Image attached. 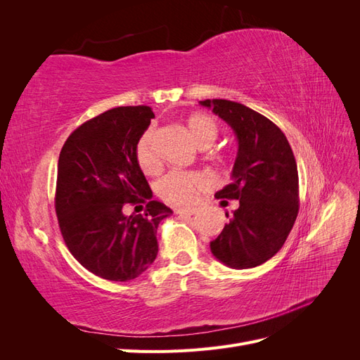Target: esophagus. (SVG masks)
Instances as JSON below:
<instances>
[{
	"instance_id": "esophagus-1",
	"label": "esophagus",
	"mask_w": 360,
	"mask_h": 360,
	"mask_svg": "<svg viewBox=\"0 0 360 360\" xmlns=\"http://www.w3.org/2000/svg\"><path fill=\"white\" fill-rule=\"evenodd\" d=\"M174 212H176V214H180V216H192V214L197 213L198 210L197 209H176Z\"/></svg>"
}]
</instances>
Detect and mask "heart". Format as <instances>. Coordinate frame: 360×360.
I'll return each mask as SVG.
<instances>
[{"instance_id": "heart-1", "label": "heart", "mask_w": 360, "mask_h": 360, "mask_svg": "<svg viewBox=\"0 0 360 360\" xmlns=\"http://www.w3.org/2000/svg\"><path fill=\"white\" fill-rule=\"evenodd\" d=\"M186 126L198 147H210L217 135H219V126L214 120L202 112L191 114L186 118ZM156 129L153 126L147 127L136 141L135 158L139 168L147 174L156 172L159 168V158L156 153ZM210 180L202 172H183L172 171L167 174L158 183L159 197L174 205H186L193 202L198 192L209 188Z\"/></svg>"}]
</instances>
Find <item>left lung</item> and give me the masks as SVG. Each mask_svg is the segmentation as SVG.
<instances>
[{
    "instance_id": "8db88e82",
    "label": "left lung",
    "mask_w": 360,
    "mask_h": 360,
    "mask_svg": "<svg viewBox=\"0 0 360 360\" xmlns=\"http://www.w3.org/2000/svg\"><path fill=\"white\" fill-rule=\"evenodd\" d=\"M200 103L231 126L238 143L233 181L214 195L217 200H238V209L210 242L212 254L231 269L257 267L278 252L296 222V159L285 135L267 117L231 101Z\"/></svg>"
}]
</instances>
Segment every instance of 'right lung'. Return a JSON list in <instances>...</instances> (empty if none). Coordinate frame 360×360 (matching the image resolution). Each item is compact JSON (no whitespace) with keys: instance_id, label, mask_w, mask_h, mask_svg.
<instances>
[{"instance_id":"add662e5","label":"right lung","mask_w":360,"mask_h":360,"mask_svg":"<svg viewBox=\"0 0 360 360\" xmlns=\"http://www.w3.org/2000/svg\"><path fill=\"white\" fill-rule=\"evenodd\" d=\"M151 118L150 106L114 108L75 129L60 153L56 213L64 243L81 266L108 281L144 274L158 257V226L172 213L150 200L135 158ZM127 203H146L145 214L126 217Z\"/></svg>"}]
</instances>
